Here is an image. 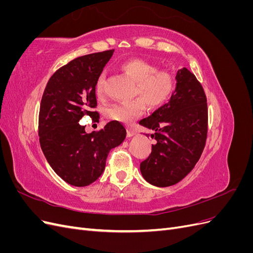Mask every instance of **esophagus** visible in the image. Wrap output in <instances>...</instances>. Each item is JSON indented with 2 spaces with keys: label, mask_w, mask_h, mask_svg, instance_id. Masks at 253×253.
I'll return each mask as SVG.
<instances>
[{
  "label": "esophagus",
  "mask_w": 253,
  "mask_h": 253,
  "mask_svg": "<svg viewBox=\"0 0 253 253\" xmlns=\"http://www.w3.org/2000/svg\"><path fill=\"white\" fill-rule=\"evenodd\" d=\"M135 129H133V128H127V132H126V136L128 137V138H129V137H132V136H134L135 135Z\"/></svg>",
  "instance_id": "obj_1"
}]
</instances>
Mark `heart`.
I'll use <instances>...</instances> for the list:
<instances>
[{
	"label": "heart",
	"instance_id": "heart-1",
	"mask_svg": "<svg viewBox=\"0 0 253 253\" xmlns=\"http://www.w3.org/2000/svg\"><path fill=\"white\" fill-rule=\"evenodd\" d=\"M121 70L135 83L137 99L127 103H116L106 109V116L110 119L131 124L144 111V104L151 109L164 105L171 98L175 89V77L168 71H158V67L141 59H131L121 64ZM105 75L101 74L96 82V94L102 97L104 93Z\"/></svg>",
	"mask_w": 253,
	"mask_h": 253
}]
</instances>
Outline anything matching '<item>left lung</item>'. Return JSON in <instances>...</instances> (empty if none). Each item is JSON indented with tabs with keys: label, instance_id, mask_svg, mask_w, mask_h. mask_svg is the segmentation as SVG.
Returning <instances> with one entry per match:
<instances>
[{
	"label": "left lung",
	"instance_id": "obj_1",
	"mask_svg": "<svg viewBox=\"0 0 253 253\" xmlns=\"http://www.w3.org/2000/svg\"><path fill=\"white\" fill-rule=\"evenodd\" d=\"M139 125L153 129L156 139L140 164L143 178L156 187L177 183L192 171L206 144L208 108L202 84L186 67L178 70L170 100Z\"/></svg>",
	"mask_w": 253,
	"mask_h": 253
}]
</instances>
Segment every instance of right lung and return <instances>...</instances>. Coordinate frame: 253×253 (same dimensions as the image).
<instances>
[{
  "mask_svg": "<svg viewBox=\"0 0 253 253\" xmlns=\"http://www.w3.org/2000/svg\"><path fill=\"white\" fill-rule=\"evenodd\" d=\"M114 49L76 58L60 67L47 82L39 113L43 154L52 170L67 183L85 187L103 173L106 157L126 136L125 126L113 120L87 134L83 116L99 120L96 82Z\"/></svg>",
  "mask_w": 253,
  "mask_h": 253,
  "instance_id": "obj_1",
  "label": "right lung"
}]
</instances>
